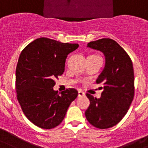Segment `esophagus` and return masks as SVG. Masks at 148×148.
<instances>
[{
    "mask_svg": "<svg viewBox=\"0 0 148 148\" xmlns=\"http://www.w3.org/2000/svg\"><path fill=\"white\" fill-rule=\"evenodd\" d=\"M85 93L84 92H82V90H79L78 91V96L79 97H81V96H85Z\"/></svg>",
    "mask_w": 148,
    "mask_h": 148,
    "instance_id": "34e87169",
    "label": "esophagus"
}]
</instances>
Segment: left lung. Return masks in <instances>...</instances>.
I'll list each match as a JSON object with an SVG mask.
<instances>
[{
  "instance_id": "8db88e82",
  "label": "left lung",
  "mask_w": 148,
  "mask_h": 148,
  "mask_svg": "<svg viewBox=\"0 0 148 148\" xmlns=\"http://www.w3.org/2000/svg\"><path fill=\"white\" fill-rule=\"evenodd\" d=\"M88 47L104 55L105 66L96 79L103 92L99 99L89 93L90 106L85 111L88 122L98 128H108L118 124L128 112L134 96L133 63L125 50L114 40L101 38L91 41Z\"/></svg>"
}]
</instances>
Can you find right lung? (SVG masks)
Returning a JSON list of instances; mask_svg holds the SVG:
<instances>
[{"mask_svg": "<svg viewBox=\"0 0 148 148\" xmlns=\"http://www.w3.org/2000/svg\"><path fill=\"white\" fill-rule=\"evenodd\" d=\"M78 44L37 38L23 51L16 68V91L23 112L31 123L45 129L58 125L78 92L69 88L59 94L55 79L63 74L68 55Z\"/></svg>", "mask_w": 148, "mask_h": 148, "instance_id": "obj_1", "label": "right lung"}]
</instances>
